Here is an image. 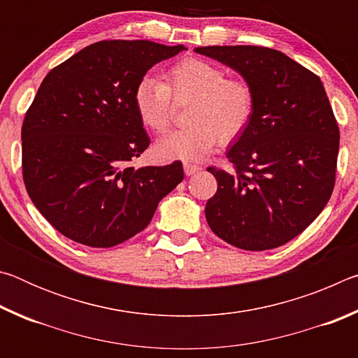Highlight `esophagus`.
Here are the masks:
<instances>
[{
    "mask_svg": "<svg viewBox=\"0 0 358 358\" xmlns=\"http://www.w3.org/2000/svg\"><path fill=\"white\" fill-rule=\"evenodd\" d=\"M183 169H185V173L189 177V175H194L197 173L199 171H202L201 166H196V164H191V162H185L183 164Z\"/></svg>",
    "mask_w": 358,
    "mask_h": 358,
    "instance_id": "1",
    "label": "esophagus"
}]
</instances>
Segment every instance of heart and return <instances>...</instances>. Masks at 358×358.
Instances as JSON below:
<instances>
[{"label":"heart","instance_id":"1","mask_svg":"<svg viewBox=\"0 0 358 358\" xmlns=\"http://www.w3.org/2000/svg\"><path fill=\"white\" fill-rule=\"evenodd\" d=\"M191 104L185 129L156 143L161 159L199 161L216 145L230 143L243 134L254 117L256 96L243 78L207 59L185 58L166 72V83L145 76L134 88V107L142 123L156 134L171 128L173 104Z\"/></svg>","mask_w":358,"mask_h":358}]
</instances>
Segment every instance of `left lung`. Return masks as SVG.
Returning <instances> with one entry per match:
<instances>
[{
	"label": "left lung",
	"mask_w": 358,
	"mask_h": 358,
	"mask_svg": "<svg viewBox=\"0 0 358 358\" xmlns=\"http://www.w3.org/2000/svg\"><path fill=\"white\" fill-rule=\"evenodd\" d=\"M251 85L256 108L227 151L234 171L208 167L217 191L210 229L229 245L265 251L316 220L335 187L339 129L320 78L284 53L257 45L197 47Z\"/></svg>",
	"instance_id": "8db88e82"
}]
</instances>
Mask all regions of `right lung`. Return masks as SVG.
<instances>
[{
	"mask_svg": "<svg viewBox=\"0 0 358 358\" xmlns=\"http://www.w3.org/2000/svg\"><path fill=\"white\" fill-rule=\"evenodd\" d=\"M185 45L101 41L42 80L22 126L23 181L36 208L64 237L112 248L148 226L183 180L180 161L129 167L150 145L134 107L137 82Z\"/></svg>",
	"mask_w": 358,
	"mask_h": 358,
	"instance_id": "add662e5",
	"label": "right lung"
}]
</instances>
